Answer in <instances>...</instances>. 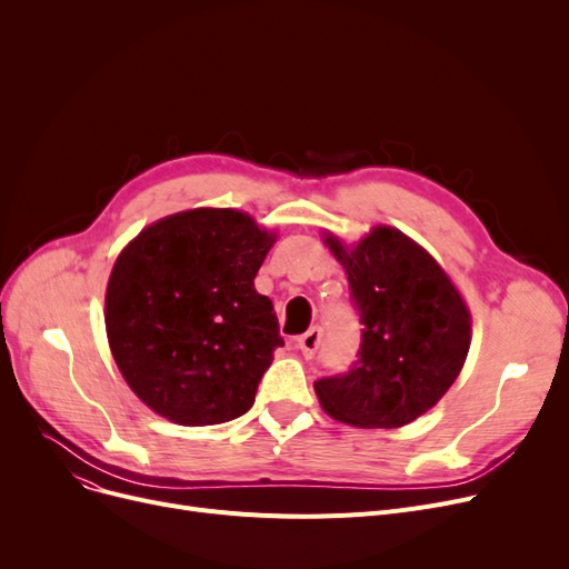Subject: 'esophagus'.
Listing matches in <instances>:
<instances>
[{
	"label": "esophagus",
	"instance_id": "esophagus-1",
	"mask_svg": "<svg viewBox=\"0 0 569 569\" xmlns=\"http://www.w3.org/2000/svg\"><path fill=\"white\" fill-rule=\"evenodd\" d=\"M320 337H322L320 327H311L307 335H302L300 339H297V348H300L307 357H311L318 350V346H320Z\"/></svg>",
	"mask_w": 569,
	"mask_h": 569
}]
</instances>
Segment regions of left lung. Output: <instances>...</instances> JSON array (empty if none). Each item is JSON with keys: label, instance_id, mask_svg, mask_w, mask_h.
I'll use <instances>...</instances> for the list:
<instances>
[{"label": "left lung", "instance_id": "obj_1", "mask_svg": "<svg viewBox=\"0 0 569 569\" xmlns=\"http://www.w3.org/2000/svg\"><path fill=\"white\" fill-rule=\"evenodd\" d=\"M360 311V360L313 382L322 410L360 429H399L431 410L459 378L472 318L442 264L399 228L378 223L346 244L322 230Z\"/></svg>", "mask_w": 569, "mask_h": 569}]
</instances>
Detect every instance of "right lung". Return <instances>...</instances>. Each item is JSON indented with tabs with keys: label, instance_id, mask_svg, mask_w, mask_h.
Instances as JSON below:
<instances>
[{
	"label": "right lung",
	"instance_id": "right-lung-1",
	"mask_svg": "<svg viewBox=\"0 0 569 569\" xmlns=\"http://www.w3.org/2000/svg\"><path fill=\"white\" fill-rule=\"evenodd\" d=\"M277 232L232 207H196L142 228L106 286V335L133 395L182 427L244 415L283 346L253 279Z\"/></svg>",
	"mask_w": 569,
	"mask_h": 569
}]
</instances>
